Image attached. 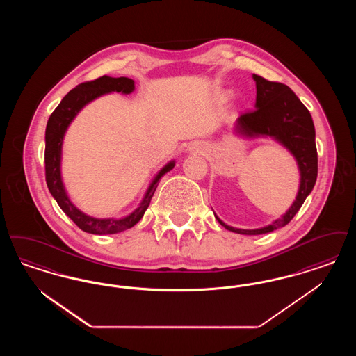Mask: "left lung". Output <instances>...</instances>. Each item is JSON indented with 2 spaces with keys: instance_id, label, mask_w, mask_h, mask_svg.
<instances>
[{
  "instance_id": "1",
  "label": "left lung",
  "mask_w": 356,
  "mask_h": 356,
  "mask_svg": "<svg viewBox=\"0 0 356 356\" xmlns=\"http://www.w3.org/2000/svg\"><path fill=\"white\" fill-rule=\"evenodd\" d=\"M256 81L254 109L243 113L236 121V131L247 137L270 136L283 144L298 161L300 170V186L296 200L287 212L270 225L259 229H238L224 224L221 225L240 235H261L287 225L298 213L311 193L318 177V151L315 144L314 121L305 104L282 83L268 81L254 74Z\"/></svg>"
}]
</instances>
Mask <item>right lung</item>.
Segmentation results:
<instances>
[{"label":"right lung","mask_w":356,"mask_h":356,"mask_svg":"<svg viewBox=\"0 0 356 356\" xmlns=\"http://www.w3.org/2000/svg\"><path fill=\"white\" fill-rule=\"evenodd\" d=\"M134 89H135V81L128 77L115 79L109 76H102L93 81H86L83 84L77 85L53 111L47 124L45 179H47L49 192L56 199L57 204L60 205V208L72 220L74 221V224L88 234L112 235V234H119L128 228H132L144 216V212L147 211L148 205L151 203V199L160 179L175 167V161H170L160 170L157 176L153 179L138 208H136L131 215L122 219H96V218L88 216L69 200L67 191L63 184V179H61V148H63V140L69 124L88 102L100 97L104 93L121 92L128 95L134 92Z\"/></svg>","instance_id":"right-lung-1"}]
</instances>
